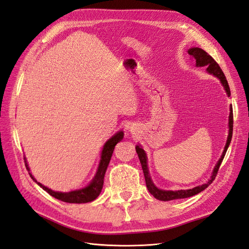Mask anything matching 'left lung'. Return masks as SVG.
I'll use <instances>...</instances> for the list:
<instances>
[{
    "label": "left lung",
    "mask_w": 249,
    "mask_h": 249,
    "mask_svg": "<svg viewBox=\"0 0 249 249\" xmlns=\"http://www.w3.org/2000/svg\"><path fill=\"white\" fill-rule=\"evenodd\" d=\"M188 54L190 56H192V58H194L195 61H196V66L197 67H202V66H207V71L210 74H213V76L217 77L218 79L220 80L222 86L224 87V90L227 91L228 95H231V90H230V86L229 83L227 81V78H225L224 73L222 71V70L220 69V66L218 65V63L215 61V60L211 57L207 52H205L203 50L199 49V48H192L189 51H188ZM230 117H229V136H228V140H227V144H225L223 153L220 157L219 161L217 162L216 166L212 172V176H211V178L208 180L206 184L200 185L193 188V189H187V190H178V191H169V190H162L157 188L152 178H150L149 172H148V167H147V157L144 150L140 146V145H136V152L138 154L139 160L141 163L142 166V170L143 173H144V178H145V183H146V187L149 191V193L153 195V196L159 200H163V201H168V200H173V199H179V198H187L193 196L195 194H198L199 192L203 191L206 188L209 187V185H211V183L213 182L215 179L218 169H219L221 162L223 160V158L225 156V153H227L228 147L231 143V136H232V124H233V119H232V108L231 106L230 108Z\"/></svg>",
    "instance_id": "left-lung-1"
}]
</instances>
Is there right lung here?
<instances>
[{"mask_svg":"<svg viewBox=\"0 0 249 249\" xmlns=\"http://www.w3.org/2000/svg\"><path fill=\"white\" fill-rule=\"evenodd\" d=\"M124 138V132L120 131L116 133L114 136H112L106 143H105L102 156H101V161L99 164V168H97V171L95 173V177L91 180L87 187L83 188V189L79 190H74L71 192H57V191H53L49 189L48 187L43 186L42 184L38 183L37 180L34 178V177L29 173L30 177L33 178V180L38 184L44 191H47L50 195H52L53 197H55L59 200H62L64 202H70V203H85L94 200L97 196H99L102 189H103V185H104V177L105 173H106L107 167L109 165V162L111 160V157L113 154V150H114L115 145L119 141H122ZM26 160V158H25ZM26 167L30 171V168L28 167V164L25 161Z\"/></svg>","mask_w":249,"mask_h":249,"instance_id":"1","label":"right lung"}]
</instances>
